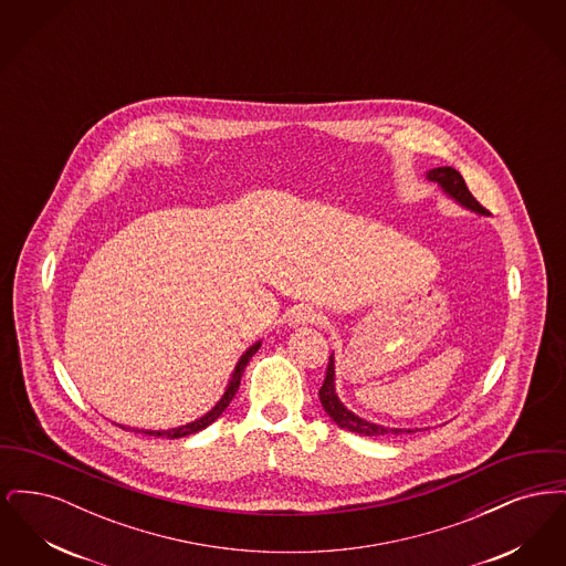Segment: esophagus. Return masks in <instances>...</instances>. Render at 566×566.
Instances as JSON below:
<instances>
[{
    "instance_id": "1",
    "label": "esophagus",
    "mask_w": 566,
    "mask_h": 566,
    "mask_svg": "<svg viewBox=\"0 0 566 566\" xmlns=\"http://www.w3.org/2000/svg\"><path fill=\"white\" fill-rule=\"evenodd\" d=\"M324 321L323 314L316 312L314 307L307 305H296L289 314V324L291 326H301V324H321Z\"/></svg>"
}]
</instances>
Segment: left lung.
<instances>
[{"label": "left lung", "mask_w": 566, "mask_h": 566, "mask_svg": "<svg viewBox=\"0 0 566 566\" xmlns=\"http://www.w3.org/2000/svg\"><path fill=\"white\" fill-rule=\"evenodd\" d=\"M427 178L437 182L443 192H448L452 199H457L460 206L478 212V214H484L485 208L480 206V201L471 195V190L467 189L462 176L458 174L454 167H434ZM321 397V403H323L324 411L331 416V420L346 429V431L358 432V434H365V437H384V434H403V432H413L411 429H386L381 424H374V422H367L363 418H358L356 413H352L350 409L346 405L339 401L337 392H335V358L333 354L328 356V367H326V377H324L323 388L318 392Z\"/></svg>", "instance_id": "obj_1"}]
</instances>
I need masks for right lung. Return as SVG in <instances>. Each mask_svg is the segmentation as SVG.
<instances>
[{
    "instance_id": "right-lung-1",
    "label": "right lung",
    "mask_w": 566,
    "mask_h": 566,
    "mask_svg": "<svg viewBox=\"0 0 566 566\" xmlns=\"http://www.w3.org/2000/svg\"><path fill=\"white\" fill-rule=\"evenodd\" d=\"M261 348V342H256V344H252L248 350L243 352L242 358H240V363L235 365V371H233V376L229 379V386H227V390H224V395H222V399L218 401V403L206 413V416H201L199 420H195V422H189V424H185V427H178V429H169V431H135V432H144V434H155V437H167V439H178V437H187V434H192V432L203 431L206 427H210L214 420H218V416L227 409V405L233 401V397H235V392H238V388H240V381H242L243 369H245V365L250 363V358L256 354V350ZM125 429V427H123Z\"/></svg>"
}]
</instances>
